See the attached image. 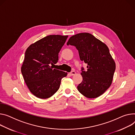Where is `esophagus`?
<instances>
[{
  "mask_svg": "<svg viewBox=\"0 0 135 135\" xmlns=\"http://www.w3.org/2000/svg\"><path fill=\"white\" fill-rule=\"evenodd\" d=\"M75 74H76V72H75V71H71L70 73H69V75L70 76H73V75H75Z\"/></svg>",
  "mask_w": 135,
  "mask_h": 135,
  "instance_id": "esophagus-1",
  "label": "esophagus"
}]
</instances>
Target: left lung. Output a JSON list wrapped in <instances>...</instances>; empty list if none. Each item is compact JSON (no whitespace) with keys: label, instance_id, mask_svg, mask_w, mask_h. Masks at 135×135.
I'll use <instances>...</instances> for the list:
<instances>
[{"label":"left lung","instance_id":"obj_1","mask_svg":"<svg viewBox=\"0 0 135 135\" xmlns=\"http://www.w3.org/2000/svg\"><path fill=\"white\" fill-rule=\"evenodd\" d=\"M67 45L76 47L80 60L88 65L87 71L81 69L83 80L79 91L89 99L102 95L111 85L116 69L107 46L89 33L71 36Z\"/></svg>","mask_w":135,"mask_h":135}]
</instances>
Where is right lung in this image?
Returning a JSON list of instances; mask_svg holds the SVG:
<instances>
[{"label": "right lung", "mask_w": 135, "mask_h": 135, "mask_svg": "<svg viewBox=\"0 0 135 135\" xmlns=\"http://www.w3.org/2000/svg\"><path fill=\"white\" fill-rule=\"evenodd\" d=\"M68 35H50L31 45L26 50L21 71L30 91L40 99L53 96L67 73L54 69L59 53ZM52 66H51V65Z\"/></svg>", "instance_id": "add662e5"}]
</instances>
